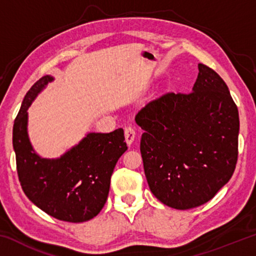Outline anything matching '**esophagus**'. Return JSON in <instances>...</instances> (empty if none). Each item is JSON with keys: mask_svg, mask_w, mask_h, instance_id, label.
I'll use <instances>...</instances> for the list:
<instances>
[{"mask_svg": "<svg viewBox=\"0 0 256 256\" xmlns=\"http://www.w3.org/2000/svg\"><path fill=\"white\" fill-rule=\"evenodd\" d=\"M124 134H125V142H126L128 146H131L133 144L134 138H136V130L131 126H128L124 130Z\"/></svg>", "mask_w": 256, "mask_h": 256, "instance_id": "obj_1", "label": "esophagus"}]
</instances>
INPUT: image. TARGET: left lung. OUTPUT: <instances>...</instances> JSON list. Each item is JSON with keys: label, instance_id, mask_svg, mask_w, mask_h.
Here are the masks:
<instances>
[{"label": "left lung", "instance_id": "left-lung-1", "mask_svg": "<svg viewBox=\"0 0 256 256\" xmlns=\"http://www.w3.org/2000/svg\"><path fill=\"white\" fill-rule=\"evenodd\" d=\"M188 94L168 92L136 116L150 190L188 210L210 201L228 183L238 156L240 116L224 81L204 64Z\"/></svg>", "mask_w": 256, "mask_h": 256}]
</instances>
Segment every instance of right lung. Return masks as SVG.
<instances>
[{
	"instance_id": "obj_1",
	"label": "right lung",
	"mask_w": 256,
	"mask_h": 256,
	"mask_svg": "<svg viewBox=\"0 0 256 256\" xmlns=\"http://www.w3.org/2000/svg\"><path fill=\"white\" fill-rule=\"evenodd\" d=\"M52 81L53 76H45L29 89L14 120L19 180L29 200L47 214L68 222H88L105 206L115 164L128 150L124 131L89 132L60 157H40L29 140L27 110Z\"/></svg>"
}]
</instances>
